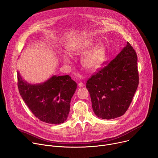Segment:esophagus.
I'll list each match as a JSON object with an SVG mask.
<instances>
[{
	"instance_id": "34e87169",
	"label": "esophagus",
	"mask_w": 158,
	"mask_h": 158,
	"mask_svg": "<svg viewBox=\"0 0 158 158\" xmlns=\"http://www.w3.org/2000/svg\"><path fill=\"white\" fill-rule=\"evenodd\" d=\"M78 86L79 87V88H81V87H83L84 86V84L82 83V82H79L78 83Z\"/></svg>"
}]
</instances>
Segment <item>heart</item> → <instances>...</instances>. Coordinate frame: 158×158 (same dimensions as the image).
Returning <instances> with one entry per match:
<instances>
[{"label":"heart","instance_id":"b5f03b06","mask_svg":"<svg viewBox=\"0 0 158 158\" xmlns=\"http://www.w3.org/2000/svg\"><path fill=\"white\" fill-rule=\"evenodd\" d=\"M97 42L92 39H83L72 45L69 49V53L72 55H82V64L86 70L94 71L101 67L106 58V49L102 44H97ZM65 62H69L68 57L64 56Z\"/></svg>","mask_w":158,"mask_h":158}]
</instances>
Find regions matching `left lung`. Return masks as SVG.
Returning a JSON list of instances; mask_svg holds the SVG:
<instances>
[{
    "label": "left lung",
    "mask_w": 158,
    "mask_h": 158,
    "mask_svg": "<svg viewBox=\"0 0 158 158\" xmlns=\"http://www.w3.org/2000/svg\"><path fill=\"white\" fill-rule=\"evenodd\" d=\"M139 82L137 56L127 43L116 57L86 82L94 114L105 119L121 116L129 108Z\"/></svg>",
    "instance_id": "8db88e82"
}]
</instances>
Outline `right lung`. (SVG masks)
I'll return each mask as SVG.
<instances>
[{
  "label": "right lung",
  "mask_w": 158,
  "mask_h": 158,
  "mask_svg": "<svg viewBox=\"0 0 158 158\" xmlns=\"http://www.w3.org/2000/svg\"><path fill=\"white\" fill-rule=\"evenodd\" d=\"M18 87L23 101L37 118L57 124L67 119L77 84L66 75L53 76L43 84L30 85L18 72Z\"/></svg>",
  "instance_id": "right-lung-1"
}]
</instances>
